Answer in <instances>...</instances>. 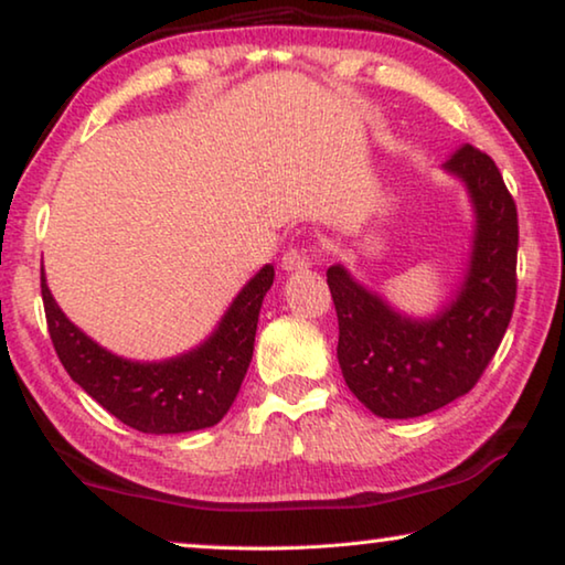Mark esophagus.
<instances>
[{"instance_id":"obj_1","label":"esophagus","mask_w":565,"mask_h":565,"mask_svg":"<svg viewBox=\"0 0 565 565\" xmlns=\"http://www.w3.org/2000/svg\"><path fill=\"white\" fill-rule=\"evenodd\" d=\"M281 266L286 271H299V268H309L311 266V258L307 254V248H289L286 254L281 256Z\"/></svg>"}]
</instances>
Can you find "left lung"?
I'll return each mask as SVG.
<instances>
[{
	"label": "left lung",
	"instance_id": "1",
	"mask_svg": "<svg viewBox=\"0 0 565 565\" xmlns=\"http://www.w3.org/2000/svg\"><path fill=\"white\" fill-rule=\"evenodd\" d=\"M445 168L468 183L478 234L468 279L433 321H409L362 289L342 266L327 284L339 319V366L374 415L407 419L476 387L510 324L518 291V209L488 153L460 148Z\"/></svg>",
	"mask_w": 565,
	"mask_h": 565
}]
</instances>
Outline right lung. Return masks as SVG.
<instances>
[{
	"instance_id": "obj_1",
	"label": "right lung",
	"mask_w": 565,
	"mask_h": 565,
	"mask_svg": "<svg viewBox=\"0 0 565 565\" xmlns=\"http://www.w3.org/2000/svg\"><path fill=\"white\" fill-rule=\"evenodd\" d=\"M40 281L50 339L70 377L128 427L175 435L221 423L234 405L254 356L258 311L274 284V266H264L244 286L209 342L158 364L105 352L62 315L44 284V271Z\"/></svg>"
}]
</instances>
